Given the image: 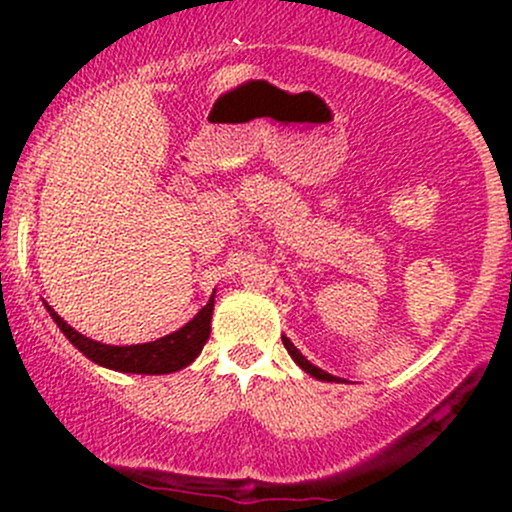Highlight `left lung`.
I'll list each match as a JSON object with an SVG mask.
<instances>
[{"mask_svg": "<svg viewBox=\"0 0 512 512\" xmlns=\"http://www.w3.org/2000/svg\"><path fill=\"white\" fill-rule=\"evenodd\" d=\"M281 342H284V346H286V351H289L291 354V358L293 361L298 363V366H301L305 373H310L313 375V378H317V380H327V383H339V378H334V375H330V373H325V370L322 368H317V366H313V363L308 361V358H305L301 351L296 349V346L291 344V339L289 337H281Z\"/></svg>", "mask_w": 512, "mask_h": 512, "instance_id": "1", "label": "left lung"}]
</instances>
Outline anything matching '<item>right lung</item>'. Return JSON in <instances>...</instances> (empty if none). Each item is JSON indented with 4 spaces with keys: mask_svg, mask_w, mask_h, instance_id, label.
Here are the masks:
<instances>
[{
    "mask_svg": "<svg viewBox=\"0 0 512 512\" xmlns=\"http://www.w3.org/2000/svg\"><path fill=\"white\" fill-rule=\"evenodd\" d=\"M48 313L52 320L57 322V327L64 332V337L72 342L81 354L91 358V361L101 363L105 368L120 370V373H146V375H161V373H173L190 366L192 361L199 356L202 346L207 344L209 332H211V313H214V296L209 298V303L204 305L199 313L187 322L185 327H180L178 332L168 334V337L156 339L149 344H134V346H108L101 342H93V339L84 337L69 327L60 315L48 305Z\"/></svg>",
    "mask_w": 512,
    "mask_h": 512,
    "instance_id": "add662e5",
    "label": "right lung"
}]
</instances>
